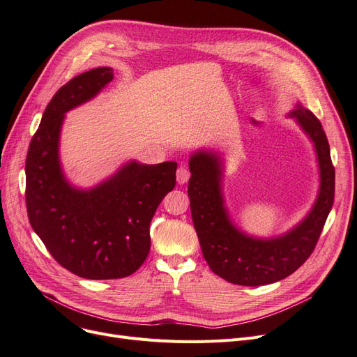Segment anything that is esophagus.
Listing matches in <instances>:
<instances>
[{
    "mask_svg": "<svg viewBox=\"0 0 357 357\" xmlns=\"http://www.w3.org/2000/svg\"><path fill=\"white\" fill-rule=\"evenodd\" d=\"M189 178H190V171H189V168L180 167V168L177 169V183H178V184H184V183H188Z\"/></svg>",
    "mask_w": 357,
    "mask_h": 357,
    "instance_id": "obj_1",
    "label": "esophagus"
}]
</instances>
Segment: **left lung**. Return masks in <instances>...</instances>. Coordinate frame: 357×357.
<instances>
[{
  "instance_id": "8db88e82",
  "label": "left lung",
  "mask_w": 357,
  "mask_h": 357,
  "mask_svg": "<svg viewBox=\"0 0 357 357\" xmlns=\"http://www.w3.org/2000/svg\"><path fill=\"white\" fill-rule=\"evenodd\" d=\"M290 116L315 144L321 186L307 217L293 230L275 238H255L230 221L221 192L222 164L213 152L190 156L188 193L195 230L204 258L218 277L238 286H264L291 275L315 249L334 204L335 169L321 121L297 104Z\"/></svg>"
}]
</instances>
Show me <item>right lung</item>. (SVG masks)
Wrapping results in <instances>:
<instances>
[{
	"label": "right lung",
	"instance_id": "1",
	"mask_svg": "<svg viewBox=\"0 0 357 357\" xmlns=\"http://www.w3.org/2000/svg\"><path fill=\"white\" fill-rule=\"evenodd\" d=\"M112 77V68L98 67L56 91L26 156V208L32 228L56 262L88 280L136 273L151 249L153 213L176 186L173 161H132L89 190L66 180L59 158L64 114L89 101Z\"/></svg>",
	"mask_w": 357,
	"mask_h": 357
}]
</instances>
